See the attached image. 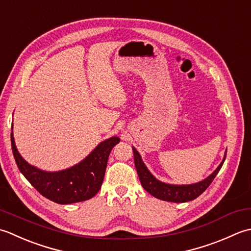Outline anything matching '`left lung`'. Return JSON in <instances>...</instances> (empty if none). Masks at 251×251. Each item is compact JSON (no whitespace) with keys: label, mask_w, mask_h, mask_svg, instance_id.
I'll list each match as a JSON object with an SVG mask.
<instances>
[{"label":"left lung","mask_w":251,"mask_h":251,"mask_svg":"<svg viewBox=\"0 0 251 251\" xmlns=\"http://www.w3.org/2000/svg\"><path fill=\"white\" fill-rule=\"evenodd\" d=\"M133 154H134V163L137 175H139L141 184L142 186L144 187V190L156 198L171 202L190 201L197 198L199 195H201V194L207 190L208 186L210 185L213 178L218 175V172L223 166V162L226 160V152L224 159L216 169V171H214L212 175L209 176L207 178H204L203 181L196 184H192V185H171V184H166L158 181L156 177L151 176V173L147 170L144 162L141 159L140 154L137 152L134 147H133Z\"/></svg>","instance_id":"8db88e82"}]
</instances>
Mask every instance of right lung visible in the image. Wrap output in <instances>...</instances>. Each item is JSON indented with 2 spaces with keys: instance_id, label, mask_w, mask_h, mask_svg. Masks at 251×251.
<instances>
[{
  "instance_id": "1",
  "label": "right lung",
  "mask_w": 251,
  "mask_h": 251,
  "mask_svg": "<svg viewBox=\"0 0 251 251\" xmlns=\"http://www.w3.org/2000/svg\"><path fill=\"white\" fill-rule=\"evenodd\" d=\"M11 142L15 161L29 183L50 201L67 204L88 201L99 193L104 180L109 154L120 139L112 136L101 142L84 160L67 170L58 172L39 170L25 161L15 145L13 132L11 133Z\"/></svg>"
}]
</instances>
